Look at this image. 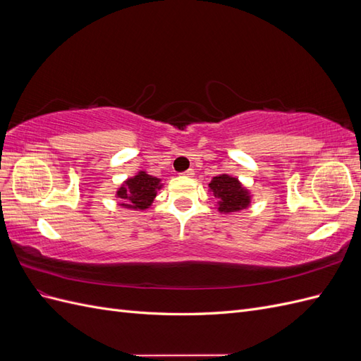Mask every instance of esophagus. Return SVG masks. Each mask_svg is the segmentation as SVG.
Here are the masks:
<instances>
[{"label": "esophagus", "mask_w": 361, "mask_h": 361, "mask_svg": "<svg viewBox=\"0 0 361 361\" xmlns=\"http://www.w3.org/2000/svg\"><path fill=\"white\" fill-rule=\"evenodd\" d=\"M182 174H183V176H187V178H191L192 174H194V170H192V169H188V170H185Z\"/></svg>", "instance_id": "esophagus-1"}]
</instances>
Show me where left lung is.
Listing matches in <instances>:
<instances>
[{"label": "left lung", "instance_id": "1", "mask_svg": "<svg viewBox=\"0 0 361 361\" xmlns=\"http://www.w3.org/2000/svg\"><path fill=\"white\" fill-rule=\"evenodd\" d=\"M209 188L214 192L218 211L228 214L247 209L250 204V192L243 187L241 182L228 174H220L212 178Z\"/></svg>", "mask_w": 361, "mask_h": 361}]
</instances>
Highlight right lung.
<instances>
[{"mask_svg":"<svg viewBox=\"0 0 361 361\" xmlns=\"http://www.w3.org/2000/svg\"><path fill=\"white\" fill-rule=\"evenodd\" d=\"M159 182L161 179L150 176L146 171H138L117 190V197L122 199V206L129 209H147L154 202L157 191L162 187Z\"/></svg>","mask_w":361,"mask_h":361,"instance_id":"obj_1","label":"right lung"}]
</instances>
